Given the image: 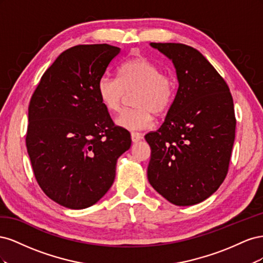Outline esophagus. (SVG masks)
Here are the masks:
<instances>
[{
    "mask_svg": "<svg viewBox=\"0 0 263 263\" xmlns=\"http://www.w3.org/2000/svg\"><path fill=\"white\" fill-rule=\"evenodd\" d=\"M142 139V135L137 132H133L132 133V141L133 142H138Z\"/></svg>",
    "mask_w": 263,
    "mask_h": 263,
    "instance_id": "esophagus-1",
    "label": "esophagus"
}]
</instances>
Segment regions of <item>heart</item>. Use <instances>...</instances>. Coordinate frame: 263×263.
Segmentation results:
<instances>
[{"instance_id": "1", "label": "heart", "mask_w": 263, "mask_h": 263, "mask_svg": "<svg viewBox=\"0 0 263 263\" xmlns=\"http://www.w3.org/2000/svg\"><path fill=\"white\" fill-rule=\"evenodd\" d=\"M97 91L103 106L110 113H118L127 94L137 92L134 98L136 108L125 110L116 119L117 126L128 130L151 128L155 114L162 116L168 113L176 99L173 79L144 55H135L123 63L119 68V79L103 74Z\"/></svg>"}]
</instances>
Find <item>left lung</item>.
Returning <instances> with one entry per match:
<instances>
[{"instance_id":"1","label":"left lung","mask_w":263,"mask_h":263,"mask_svg":"<svg viewBox=\"0 0 263 263\" xmlns=\"http://www.w3.org/2000/svg\"><path fill=\"white\" fill-rule=\"evenodd\" d=\"M176 68V99L157 132L147 176L165 200L178 206L203 202L225 180L235 140L233 97L224 79L193 47L151 43Z\"/></svg>"}]
</instances>
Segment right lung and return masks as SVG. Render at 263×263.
Masks as SVG:
<instances>
[{
    "instance_id": "1",
    "label": "right lung",
    "mask_w": 263,
    "mask_h": 263,
    "mask_svg": "<svg viewBox=\"0 0 263 263\" xmlns=\"http://www.w3.org/2000/svg\"><path fill=\"white\" fill-rule=\"evenodd\" d=\"M119 52L107 44L71 47L46 70L29 102L26 147L35 178L47 196L71 210L105 195L117 159L132 145L97 91Z\"/></svg>"
}]
</instances>
